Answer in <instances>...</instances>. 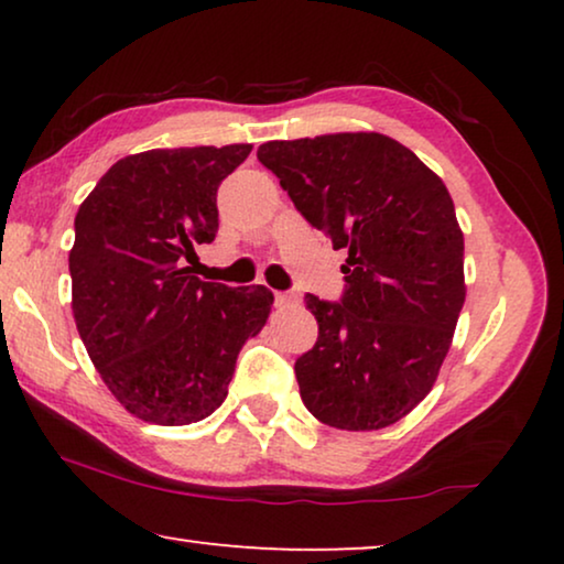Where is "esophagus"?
<instances>
[{"mask_svg": "<svg viewBox=\"0 0 564 564\" xmlns=\"http://www.w3.org/2000/svg\"><path fill=\"white\" fill-rule=\"evenodd\" d=\"M292 303H295V295H292V292H274V305L288 307Z\"/></svg>", "mask_w": 564, "mask_h": 564, "instance_id": "esophagus-1", "label": "esophagus"}]
</instances>
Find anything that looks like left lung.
Instances as JSON below:
<instances>
[{"label": "left lung", "instance_id": "1", "mask_svg": "<svg viewBox=\"0 0 564 564\" xmlns=\"http://www.w3.org/2000/svg\"><path fill=\"white\" fill-rule=\"evenodd\" d=\"M257 156L300 215L349 253L338 303L305 295L318 341L295 361L300 398L326 426H392L434 388L465 305L449 192L382 133L269 141Z\"/></svg>", "mask_w": 564, "mask_h": 564}]
</instances>
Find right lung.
Listing matches in <instances>:
<instances>
[{
  "label": "right lung",
  "instance_id": "obj_1",
  "mask_svg": "<svg viewBox=\"0 0 564 564\" xmlns=\"http://www.w3.org/2000/svg\"><path fill=\"white\" fill-rule=\"evenodd\" d=\"M249 153V143L133 153L76 213V328L107 388L141 421L187 426L220 408L238 351L272 311L264 284L226 288L187 267L218 234L220 182Z\"/></svg>",
  "mask_w": 564,
  "mask_h": 564
}]
</instances>
